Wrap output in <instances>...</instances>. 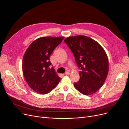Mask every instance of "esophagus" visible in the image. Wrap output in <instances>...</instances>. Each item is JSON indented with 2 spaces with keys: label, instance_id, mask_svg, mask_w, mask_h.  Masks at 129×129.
Wrapping results in <instances>:
<instances>
[{
  "label": "esophagus",
  "instance_id": "1",
  "mask_svg": "<svg viewBox=\"0 0 129 129\" xmlns=\"http://www.w3.org/2000/svg\"><path fill=\"white\" fill-rule=\"evenodd\" d=\"M65 75H70V72H69V71H66V72H65Z\"/></svg>",
  "mask_w": 129,
  "mask_h": 129
}]
</instances>
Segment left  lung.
I'll list each match as a JSON object with an SVG mask.
<instances>
[{
  "label": "left lung",
  "instance_id": "1",
  "mask_svg": "<svg viewBox=\"0 0 129 129\" xmlns=\"http://www.w3.org/2000/svg\"><path fill=\"white\" fill-rule=\"evenodd\" d=\"M73 53L80 79L74 83L75 88L85 95L97 91L105 83L109 71L107 54L95 40L85 36L69 37L64 40Z\"/></svg>",
  "mask_w": 129,
  "mask_h": 129
}]
</instances>
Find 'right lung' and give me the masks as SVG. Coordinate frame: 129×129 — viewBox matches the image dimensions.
Returning <instances> with one entry per match:
<instances>
[{
	"label": "right lung",
	"instance_id": "1",
	"mask_svg": "<svg viewBox=\"0 0 129 129\" xmlns=\"http://www.w3.org/2000/svg\"><path fill=\"white\" fill-rule=\"evenodd\" d=\"M64 37H43L36 39L26 50L22 60V72L31 88L40 94L50 92L60 78L52 66L50 57Z\"/></svg>",
	"mask_w": 129,
	"mask_h": 129
}]
</instances>
